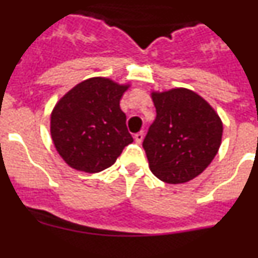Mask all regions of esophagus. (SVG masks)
Segmentation results:
<instances>
[{
  "label": "esophagus",
  "instance_id": "obj_1",
  "mask_svg": "<svg viewBox=\"0 0 258 258\" xmlns=\"http://www.w3.org/2000/svg\"><path fill=\"white\" fill-rule=\"evenodd\" d=\"M143 137H145L143 132H140V133H137L136 136H134V141H136V143L141 145V143H142V141H143Z\"/></svg>",
  "mask_w": 258,
  "mask_h": 258
}]
</instances>
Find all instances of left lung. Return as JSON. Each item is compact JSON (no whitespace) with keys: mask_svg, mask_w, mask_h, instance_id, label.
<instances>
[{"mask_svg":"<svg viewBox=\"0 0 258 258\" xmlns=\"http://www.w3.org/2000/svg\"><path fill=\"white\" fill-rule=\"evenodd\" d=\"M156 118L143 141L150 170L170 184L186 183L217 155L223 124L198 93L186 88L151 92Z\"/></svg>","mask_w":258,"mask_h":258,"instance_id":"8db88e82","label":"left lung"}]
</instances>
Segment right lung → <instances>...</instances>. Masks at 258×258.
<instances>
[{
    "mask_svg": "<svg viewBox=\"0 0 258 258\" xmlns=\"http://www.w3.org/2000/svg\"><path fill=\"white\" fill-rule=\"evenodd\" d=\"M131 84L90 77L68 90L50 115V134L56 151L72 169L98 173L116 161L133 142L120 99Z\"/></svg>",
    "mask_w": 258,
    "mask_h": 258,
    "instance_id": "add662e5",
    "label": "right lung"
}]
</instances>
